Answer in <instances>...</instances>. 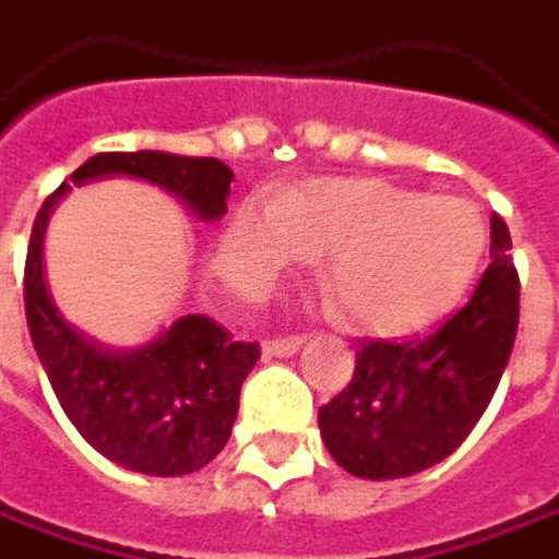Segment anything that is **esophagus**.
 <instances>
[{
  "label": "esophagus",
  "instance_id": "esophagus-1",
  "mask_svg": "<svg viewBox=\"0 0 559 559\" xmlns=\"http://www.w3.org/2000/svg\"><path fill=\"white\" fill-rule=\"evenodd\" d=\"M304 334H287V337H272V341H265V353L269 356H290V353H297L304 347Z\"/></svg>",
  "mask_w": 559,
  "mask_h": 559
}]
</instances>
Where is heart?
<instances>
[{
  "label": "heart",
  "mask_w": 559,
  "mask_h": 559,
  "mask_svg": "<svg viewBox=\"0 0 559 559\" xmlns=\"http://www.w3.org/2000/svg\"><path fill=\"white\" fill-rule=\"evenodd\" d=\"M481 240L463 200H431L378 178H325L281 197V212L234 209L218 265L240 290L259 294L306 250H325L322 275L350 325L413 331L466 287Z\"/></svg>",
  "instance_id": "obj_1"
}]
</instances>
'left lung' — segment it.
<instances>
[{"mask_svg":"<svg viewBox=\"0 0 559 559\" xmlns=\"http://www.w3.org/2000/svg\"><path fill=\"white\" fill-rule=\"evenodd\" d=\"M491 215V265L428 334L356 347L350 384L319 409L328 453L356 478H403L460 448L498 391L520 325V272Z\"/></svg>","mask_w":559,"mask_h":559,"instance_id":"obj_1","label":"left lung"}]
</instances>
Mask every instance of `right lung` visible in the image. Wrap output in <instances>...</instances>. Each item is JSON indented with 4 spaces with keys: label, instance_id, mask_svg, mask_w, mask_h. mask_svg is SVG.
I'll use <instances>...</instances> for the list:
<instances>
[{
    "label": "right lung",
    "instance_id": "add662e5",
    "mask_svg": "<svg viewBox=\"0 0 559 559\" xmlns=\"http://www.w3.org/2000/svg\"><path fill=\"white\" fill-rule=\"evenodd\" d=\"M143 178L181 197L200 218H222L234 171L218 158L140 150L96 153L71 181ZM68 183L43 203L24 262L31 341L64 416L106 460L146 475H187L215 460L231 438L240 384L259 359L255 341H234L206 316H183L156 341L106 350L68 325L43 284L46 218Z\"/></svg>",
    "mask_w": 559,
    "mask_h": 559
}]
</instances>
